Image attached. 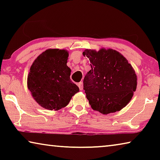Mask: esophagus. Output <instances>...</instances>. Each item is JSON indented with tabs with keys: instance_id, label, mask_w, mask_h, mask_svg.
Masks as SVG:
<instances>
[{
	"instance_id": "1",
	"label": "esophagus",
	"mask_w": 160,
	"mask_h": 160,
	"mask_svg": "<svg viewBox=\"0 0 160 160\" xmlns=\"http://www.w3.org/2000/svg\"><path fill=\"white\" fill-rule=\"evenodd\" d=\"M78 87H79V89L80 90H83V83H82V82H80L78 83Z\"/></svg>"
}]
</instances>
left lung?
Here are the masks:
<instances>
[{"label": "left lung", "mask_w": 160, "mask_h": 160, "mask_svg": "<svg viewBox=\"0 0 160 160\" xmlns=\"http://www.w3.org/2000/svg\"><path fill=\"white\" fill-rule=\"evenodd\" d=\"M91 70L83 89L92 109L103 114L118 112L131 101L137 88V75L127 59L117 51L85 49Z\"/></svg>", "instance_id": "left-lung-1"}]
</instances>
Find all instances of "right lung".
Instances as JSON below:
<instances>
[{
	"label": "right lung",
	"mask_w": 160,
	"mask_h": 160,
	"mask_svg": "<svg viewBox=\"0 0 160 160\" xmlns=\"http://www.w3.org/2000/svg\"><path fill=\"white\" fill-rule=\"evenodd\" d=\"M68 52L50 48L38 56L30 67L28 88L38 104L48 110L66 107L79 88L70 80Z\"/></svg>",
	"instance_id": "add662e5"
}]
</instances>
